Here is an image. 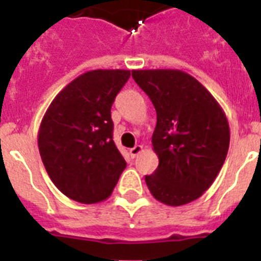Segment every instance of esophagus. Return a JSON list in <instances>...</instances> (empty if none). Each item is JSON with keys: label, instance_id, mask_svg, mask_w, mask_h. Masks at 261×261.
Segmentation results:
<instances>
[{"label": "esophagus", "instance_id": "esophagus-1", "mask_svg": "<svg viewBox=\"0 0 261 261\" xmlns=\"http://www.w3.org/2000/svg\"><path fill=\"white\" fill-rule=\"evenodd\" d=\"M142 150H143V146H141V145H137V146L131 147L130 149V155L133 157V159H134V157H137V155H138Z\"/></svg>", "mask_w": 261, "mask_h": 261}]
</instances>
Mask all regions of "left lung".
I'll return each mask as SVG.
<instances>
[{"label":"left lung","mask_w":261,"mask_h":261,"mask_svg":"<svg viewBox=\"0 0 261 261\" xmlns=\"http://www.w3.org/2000/svg\"><path fill=\"white\" fill-rule=\"evenodd\" d=\"M157 112L151 137L159 168L145 176L159 202L182 206L200 198L222 168L230 142L226 115L213 94L181 70H133Z\"/></svg>","instance_id":"left-lung-1"}]
</instances>
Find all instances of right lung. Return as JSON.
Instances as JSON below:
<instances>
[{
  "label": "right lung",
  "mask_w": 261,
  "mask_h": 261,
  "mask_svg": "<svg viewBox=\"0 0 261 261\" xmlns=\"http://www.w3.org/2000/svg\"><path fill=\"white\" fill-rule=\"evenodd\" d=\"M130 70H90L51 101L38 133L47 173L63 195L92 204L114 191L126 161L112 139L111 107Z\"/></svg>",
  "instance_id": "obj_1"
}]
</instances>
